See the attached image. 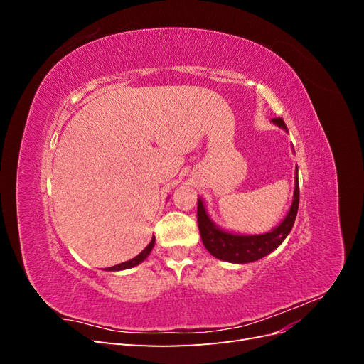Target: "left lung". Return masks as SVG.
<instances>
[{"mask_svg": "<svg viewBox=\"0 0 364 364\" xmlns=\"http://www.w3.org/2000/svg\"><path fill=\"white\" fill-rule=\"evenodd\" d=\"M272 123L289 132L282 118H273ZM297 208H299V181H297L296 174L293 203L289 209V214L270 232L259 235H238L226 232L209 218L200 197L197 199V225H199L203 246L213 257L234 264H246L264 258L282 243L294 225Z\"/></svg>", "mask_w": 364, "mask_h": 364, "instance_id": "left-lung-1", "label": "left lung"}]
</instances>
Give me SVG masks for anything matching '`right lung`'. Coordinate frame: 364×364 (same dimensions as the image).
Masks as SVG:
<instances>
[{"label": "right lung", "mask_w": 364, "mask_h": 364, "mask_svg": "<svg viewBox=\"0 0 364 364\" xmlns=\"http://www.w3.org/2000/svg\"><path fill=\"white\" fill-rule=\"evenodd\" d=\"M153 246H155V237L151 238L150 245H149L144 250H142V252L139 253V255H136L135 258H132V259H129V261H126V262L117 264V266H114V267H107V270H124V269H130V267H135V266H138L139 262H142V261H144V259L149 257V253L151 252Z\"/></svg>", "instance_id": "right-lung-1"}]
</instances>
